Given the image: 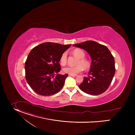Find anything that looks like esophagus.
<instances>
[{
    "mask_svg": "<svg viewBox=\"0 0 135 135\" xmlns=\"http://www.w3.org/2000/svg\"><path fill=\"white\" fill-rule=\"evenodd\" d=\"M69 76H73V77H75V76H76L77 75H71V74H69Z\"/></svg>",
    "mask_w": 135,
    "mask_h": 135,
    "instance_id": "esophagus-1",
    "label": "esophagus"
}]
</instances>
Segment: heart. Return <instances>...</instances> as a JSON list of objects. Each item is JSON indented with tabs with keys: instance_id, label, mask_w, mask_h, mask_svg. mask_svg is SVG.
Returning <instances> with one entry per match:
<instances>
[{
	"instance_id": "heart-1",
	"label": "heart",
	"mask_w": 135,
	"mask_h": 135,
	"mask_svg": "<svg viewBox=\"0 0 135 135\" xmlns=\"http://www.w3.org/2000/svg\"><path fill=\"white\" fill-rule=\"evenodd\" d=\"M74 55L76 56L79 58V60H78L76 62V65L75 66H68L64 68L63 71L64 73L71 75H76L78 73H80L83 71L84 68L85 69H88L90 67V62L88 60L84 59L85 53L81 49H75L73 51ZM67 54L66 52H64L62 54L60 62L61 65H65L67 62Z\"/></svg>"
}]
</instances>
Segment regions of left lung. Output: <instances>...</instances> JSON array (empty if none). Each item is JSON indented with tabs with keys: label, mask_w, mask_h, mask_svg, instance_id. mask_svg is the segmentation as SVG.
<instances>
[{
	"label": "left lung",
	"mask_w": 135,
	"mask_h": 135,
	"mask_svg": "<svg viewBox=\"0 0 135 135\" xmlns=\"http://www.w3.org/2000/svg\"><path fill=\"white\" fill-rule=\"evenodd\" d=\"M73 46L85 50L90 55L92 62L88 77L79 85L83 92L98 95L105 92L109 86L115 73L113 55L105 45L92 41H87Z\"/></svg>",
	"instance_id": "obj_1"
}]
</instances>
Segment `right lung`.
Returning <instances> with one entry per match:
<instances>
[{"instance_id": "obj_1", "label": "right lung", "mask_w": 135, "mask_h": 135, "mask_svg": "<svg viewBox=\"0 0 135 135\" xmlns=\"http://www.w3.org/2000/svg\"><path fill=\"white\" fill-rule=\"evenodd\" d=\"M70 46L46 42L31 50L25 62L26 79L36 93L49 96L61 90L68 75H55L61 70L62 54Z\"/></svg>"}]
</instances>
